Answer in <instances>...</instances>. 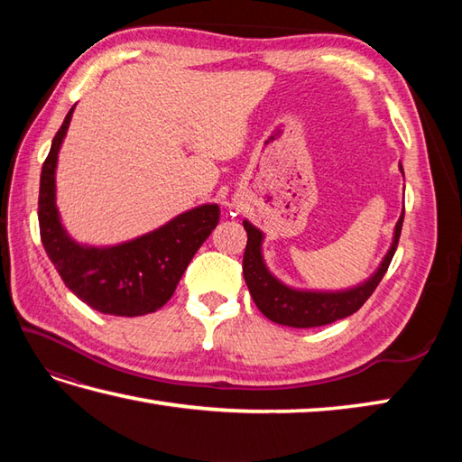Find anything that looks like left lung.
<instances>
[{
  "instance_id": "left-lung-1",
  "label": "left lung",
  "mask_w": 462,
  "mask_h": 462,
  "mask_svg": "<svg viewBox=\"0 0 462 462\" xmlns=\"http://www.w3.org/2000/svg\"><path fill=\"white\" fill-rule=\"evenodd\" d=\"M399 169L403 172V166L399 164ZM403 218H405V208L395 226L393 244H391V250L387 252V256L383 258L379 270L373 273L365 283H361V286L347 291H336V293L298 291L283 286L282 282H278L272 276L266 268V263L262 260V252H260L262 238H263L262 232L258 228H254L250 222L244 220V228L248 232V244H246V250H244L242 272L254 303H256L258 310L268 319L290 328L328 326V323L351 316V313H356L363 303L369 300L371 293L379 286L383 276H385L389 263L393 260V254L397 250Z\"/></svg>"
}]
</instances>
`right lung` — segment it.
<instances>
[{"instance_id":"1","label":"right lung","mask_w":462,"mask_h":462,"mask_svg":"<svg viewBox=\"0 0 462 462\" xmlns=\"http://www.w3.org/2000/svg\"><path fill=\"white\" fill-rule=\"evenodd\" d=\"M75 106L57 131L39 180V234L65 286L87 306L109 316H144L172 298L192 256L220 220L218 204L176 216L144 236L111 248L79 246L67 236L55 206V166Z\"/></svg>"}]
</instances>
